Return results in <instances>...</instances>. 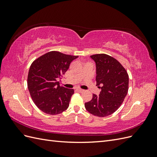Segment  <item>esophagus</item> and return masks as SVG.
<instances>
[{"mask_svg": "<svg viewBox=\"0 0 157 157\" xmlns=\"http://www.w3.org/2000/svg\"><path fill=\"white\" fill-rule=\"evenodd\" d=\"M77 92H80V93H82V92H84V90H82V89H80V88H77Z\"/></svg>", "mask_w": 157, "mask_h": 157, "instance_id": "1", "label": "esophagus"}]
</instances>
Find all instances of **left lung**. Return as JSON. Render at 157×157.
<instances>
[{"label": "left lung", "instance_id": "left-lung-1", "mask_svg": "<svg viewBox=\"0 0 157 157\" xmlns=\"http://www.w3.org/2000/svg\"><path fill=\"white\" fill-rule=\"evenodd\" d=\"M90 58L96 63V86L101 88V92L99 96L93 94L91 101L85 103L84 106L94 116L107 117L115 112L124 101L129 77L126 69L113 57L99 54Z\"/></svg>", "mask_w": 157, "mask_h": 157}]
</instances>
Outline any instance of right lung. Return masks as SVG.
Masks as SVG:
<instances>
[{
    "instance_id": "add662e5",
    "label": "right lung",
    "mask_w": 157,
    "mask_h": 157,
    "mask_svg": "<svg viewBox=\"0 0 157 157\" xmlns=\"http://www.w3.org/2000/svg\"><path fill=\"white\" fill-rule=\"evenodd\" d=\"M78 56L51 51L32 63L27 77L31 97L40 110L48 115H58L69 107L73 89L61 86L62 78L73 60Z\"/></svg>"
}]
</instances>
